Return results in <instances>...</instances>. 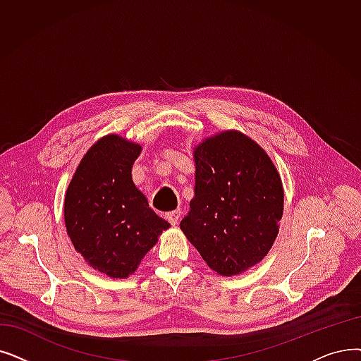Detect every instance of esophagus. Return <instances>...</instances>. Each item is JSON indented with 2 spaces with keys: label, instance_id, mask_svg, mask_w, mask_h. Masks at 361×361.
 Returning <instances> with one entry per match:
<instances>
[{
  "label": "esophagus",
  "instance_id": "34e87169",
  "mask_svg": "<svg viewBox=\"0 0 361 361\" xmlns=\"http://www.w3.org/2000/svg\"><path fill=\"white\" fill-rule=\"evenodd\" d=\"M180 215H181V212L177 209V211H171V212H166V219H168V223L169 224H172V226H177L178 224V219H180Z\"/></svg>",
  "mask_w": 361,
  "mask_h": 361
}]
</instances>
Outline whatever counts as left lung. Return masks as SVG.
Listing matches in <instances>:
<instances>
[{"label":"left lung","instance_id":"1","mask_svg":"<svg viewBox=\"0 0 361 361\" xmlns=\"http://www.w3.org/2000/svg\"><path fill=\"white\" fill-rule=\"evenodd\" d=\"M196 187L180 224L209 267L239 274L271 249L283 215L277 169L255 142L236 131L195 149Z\"/></svg>","mask_w":361,"mask_h":361}]
</instances>
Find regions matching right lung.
<instances>
[{
	"instance_id": "add662e5",
	"label": "right lung",
	"mask_w": 361,
	"mask_h": 361,
	"mask_svg": "<svg viewBox=\"0 0 361 361\" xmlns=\"http://www.w3.org/2000/svg\"><path fill=\"white\" fill-rule=\"evenodd\" d=\"M140 150L118 135L100 138L76 168L65 197V223L75 249L92 269L114 279L134 273L169 228L133 183Z\"/></svg>"
}]
</instances>
